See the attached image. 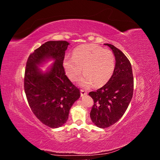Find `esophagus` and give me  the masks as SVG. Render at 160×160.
<instances>
[{
  "label": "esophagus",
  "instance_id": "1",
  "mask_svg": "<svg viewBox=\"0 0 160 160\" xmlns=\"http://www.w3.org/2000/svg\"><path fill=\"white\" fill-rule=\"evenodd\" d=\"M87 94H88V92H87L86 91H85L83 89H81V96L86 95Z\"/></svg>",
  "mask_w": 160,
  "mask_h": 160
}]
</instances>
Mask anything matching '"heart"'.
<instances>
[{
	"instance_id": "1",
	"label": "heart",
	"mask_w": 160,
	"mask_h": 160,
	"mask_svg": "<svg viewBox=\"0 0 160 160\" xmlns=\"http://www.w3.org/2000/svg\"><path fill=\"white\" fill-rule=\"evenodd\" d=\"M63 66L71 81H75L83 69L85 75L79 79V85L89 88L94 83L95 87H101L108 83L113 73L115 57L109 49L84 44L75 48L71 57L65 58Z\"/></svg>"
}]
</instances>
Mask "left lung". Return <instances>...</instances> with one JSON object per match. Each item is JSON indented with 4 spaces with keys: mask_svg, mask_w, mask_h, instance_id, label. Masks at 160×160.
I'll return each instance as SVG.
<instances>
[{
    "mask_svg": "<svg viewBox=\"0 0 160 160\" xmlns=\"http://www.w3.org/2000/svg\"><path fill=\"white\" fill-rule=\"evenodd\" d=\"M115 67L110 79L102 88L89 95L93 99L90 112L92 122L100 128H107L122 118L133 97V76L132 65L122 51L113 45Z\"/></svg>",
    "mask_w": 160,
    "mask_h": 160,
    "instance_id": "left-lung-1",
    "label": "left lung"
}]
</instances>
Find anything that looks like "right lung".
Listing matches in <instances>:
<instances>
[{
    "instance_id": "right-lung-1",
    "label": "right lung",
    "mask_w": 160,
    "mask_h": 160,
    "mask_svg": "<svg viewBox=\"0 0 160 160\" xmlns=\"http://www.w3.org/2000/svg\"><path fill=\"white\" fill-rule=\"evenodd\" d=\"M69 45L66 41H47L31 53L26 64L24 89L28 105L37 118L51 128L66 123L71 106L80 97L62 65ZM49 58L55 62L42 73L38 67Z\"/></svg>"
}]
</instances>
